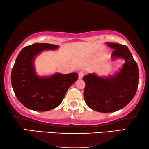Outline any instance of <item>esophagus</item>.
I'll list each match as a JSON object with an SVG mask.
<instances>
[{
	"instance_id": "esophagus-1",
	"label": "esophagus",
	"mask_w": 149,
	"mask_h": 149,
	"mask_svg": "<svg viewBox=\"0 0 149 149\" xmlns=\"http://www.w3.org/2000/svg\"><path fill=\"white\" fill-rule=\"evenodd\" d=\"M84 73L83 72H80L78 74L79 79H82V77H84Z\"/></svg>"
}]
</instances>
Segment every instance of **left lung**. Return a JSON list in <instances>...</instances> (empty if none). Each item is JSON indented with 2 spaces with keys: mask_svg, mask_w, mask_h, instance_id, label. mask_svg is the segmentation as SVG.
Listing matches in <instances>:
<instances>
[{
  "mask_svg": "<svg viewBox=\"0 0 149 149\" xmlns=\"http://www.w3.org/2000/svg\"><path fill=\"white\" fill-rule=\"evenodd\" d=\"M113 49L112 59L123 58L125 63L114 76L99 77L89 74L83 77L86 87L84 95L89 108L101 113H111L121 109L135 95L139 84V68L126 46L107 42Z\"/></svg>",
  "mask_w": 149,
  "mask_h": 149,
  "instance_id": "obj_1",
  "label": "left lung"
}]
</instances>
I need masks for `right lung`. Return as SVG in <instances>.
Listing matches in <instances>:
<instances>
[{
	"mask_svg": "<svg viewBox=\"0 0 149 149\" xmlns=\"http://www.w3.org/2000/svg\"><path fill=\"white\" fill-rule=\"evenodd\" d=\"M58 46L36 43L24 48L16 58L11 72V84L16 97L29 109L47 111L58 107L78 74L56 73L40 77L34 68V59L42 51L55 50Z\"/></svg>",
	"mask_w": 149,
	"mask_h": 149,
	"instance_id": "add662e5",
	"label": "right lung"
}]
</instances>
